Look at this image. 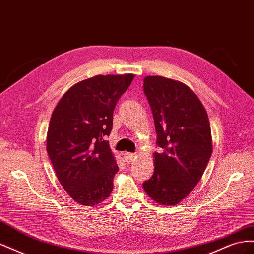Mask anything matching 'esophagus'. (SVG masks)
Instances as JSON below:
<instances>
[{"instance_id": "34e87169", "label": "esophagus", "mask_w": 254, "mask_h": 254, "mask_svg": "<svg viewBox=\"0 0 254 254\" xmlns=\"http://www.w3.org/2000/svg\"><path fill=\"white\" fill-rule=\"evenodd\" d=\"M134 158H135L134 153H131V152H125L124 153V159H125V161H126L127 163L132 162V161L134 160Z\"/></svg>"}]
</instances>
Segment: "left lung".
Segmentation results:
<instances>
[{"label":"left lung","mask_w":254,"mask_h":254,"mask_svg":"<svg viewBox=\"0 0 254 254\" xmlns=\"http://www.w3.org/2000/svg\"><path fill=\"white\" fill-rule=\"evenodd\" d=\"M157 132L155 172L143 188L159 204L175 205L201 179L212 155L207 113L186 84L162 76L144 78Z\"/></svg>","instance_id":"1"}]
</instances>
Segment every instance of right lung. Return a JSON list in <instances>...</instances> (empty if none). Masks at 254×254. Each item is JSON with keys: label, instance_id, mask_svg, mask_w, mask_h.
<instances>
[{"label": "right lung", "instance_id": "add662e5", "mask_svg": "<svg viewBox=\"0 0 254 254\" xmlns=\"http://www.w3.org/2000/svg\"><path fill=\"white\" fill-rule=\"evenodd\" d=\"M133 74L97 75L68 89L54 109L47 151L61 186L86 206L111 194L119 166L110 149L113 111Z\"/></svg>", "mask_w": 254, "mask_h": 254}]
</instances>
